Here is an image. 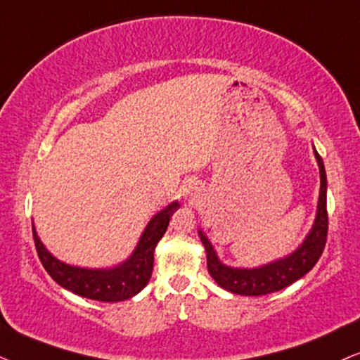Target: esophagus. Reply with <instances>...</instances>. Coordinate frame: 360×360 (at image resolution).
I'll return each instance as SVG.
<instances>
[{
    "label": "esophagus",
    "mask_w": 360,
    "mask_h": 360,
    "mask_svg": "<svg viewBox=\"0 0 360 360\" xmlns=\"http://www.w3.org/2000/svg\"><path fill=\"white\" fill-rule=\"evenodd\" d=\"M200 195H202V188L195 180L187 181V184L181 187V197H184L185 200L193 202V200H197V198H200Z\"/></svg>",
    "instance_id": "34e87169"
}]
</instances>
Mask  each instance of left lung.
<instances>
[{
	"instance_id": "1",
	"label": "left lung",
	"mask_w": 360,
	"mask_h": 360,
	"mask_svg": "<svg viewBox=\"0 0 360 360\" xmlns=\"http://www.w3.org/2000/svg\"><path fill=\"white\" fill-rule=\"evenodd\" d=\"M314 155H316L319 173H321L316 220H314L312 229L305 235L302 243L294 252L269 262V264L259 265V267H230L219 259L217 250L208 240L207 235L203 233V230H198L200 240L207 252L208 274L221 288L232 292V294L250 297L272 294V292L282 290V288L302 278L321 259L327 240V227H329V219H327V175L316 146H314Z\"/></svg>"
}]
</instances>
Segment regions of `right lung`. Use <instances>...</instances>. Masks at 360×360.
Here are the masks:
<instances>
[{"label": "right lung", "mask_w": 360, "mask_h": 360, "mask_svg": "<svg viewBox=\"0 0 360 360\" xmlns=\"http://www.w3.org/2000/svg\"><path fill=\"white\" fill-rule=\"evenodd\" d=\"M179 208V202H172L170 205L155 214L146 224L139 243L128 259L113 267L88 269L65 264L44 247L33 224L34 245L44 270L58 285L85 299L100 300V302H122L135 297L148 283L153 270L155 247L165 235L168 221Z\"/></svg>", "instance_id": "right-lung-1"}]
</instances>
